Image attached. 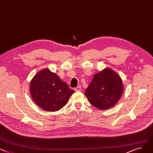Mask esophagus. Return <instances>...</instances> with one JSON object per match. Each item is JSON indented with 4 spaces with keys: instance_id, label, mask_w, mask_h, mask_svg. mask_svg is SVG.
I'll return each mask as SVG.
<instances>
[{
    "instance_id": "obj_1",
    "label": "esophagus",
    "mask_w": 153,
    "mask_h": 153,
    "mask_svg": "<svg viewBox=\"0 0 153 153\" xmlns=\"http://www.w3.org/2000/svg\"><path fill=\"white\" fill-rule=\"evenodd\" d=\"M74 90H75V91H80L81 90V87L80 86H78V87H76L74 88Z\"/></svg>"
}]
</instances>
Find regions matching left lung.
Returning a JSON list of instances; mask_svg holds the SVG:
<instances>
[{
	"instance_id": "obj_1",
	"label": "left lung",
	"mask_w": 153,
	"mask_h": 153,
	"mask_svg": "<svg viewBox=\"0 0 153 153\" xmlns=\"http://www.w3.org/2000/svg\"><path fill=\"white\" fill-rule=\"evenodd\" d=\"M123 90L120 76L113 70L106 68L94 75L85 95L90 104L99 109L106 110L117 103Z\"/></svg>"
}]
</instances>
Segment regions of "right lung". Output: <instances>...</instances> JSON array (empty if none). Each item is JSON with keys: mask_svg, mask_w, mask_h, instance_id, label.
I'll use <instances>...</instances> for the list:
<instances>
[{"mask_svg": "<svg viewBox=\"0 0 153 153\" xmlns=\"http://www.w3.org/2000/svg\"><path fill=\"white\" fill-rule=\"evenodd\" d=\"M74 91L48 69L40 71L30 81V94L35 103L47 111L64 107Z\"/></svg>", "mask_w": 153, "mask_h": 153, "instance_id": "1", "label": "right lung"}]
</instances>
